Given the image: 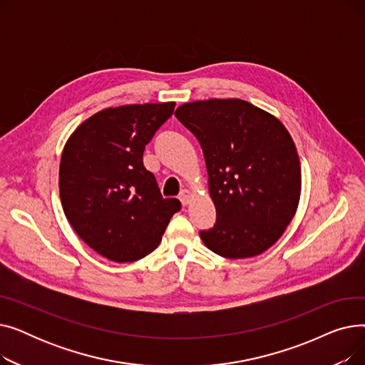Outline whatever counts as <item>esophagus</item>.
Here are the masks:
<instances>
[{"instance_id":"esophagus-1","label":"esophagus","mask_w":365,"mask_h":365,"mask_svg":"<svg viewBox=\"0 0 365 365\" xmlns=\"http://www.w3.org/2000/svg\"><path fill=\"white\" fill-rule=\"evenodd\" d=\"M190 197H192V194H190L187 189H183L182 192H180V195H179V200H180L182 205H187L189 201H190Z\"/></svg>"}]
</instances>
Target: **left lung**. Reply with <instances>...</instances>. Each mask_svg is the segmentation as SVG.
Returning <instances> with one entry per match:
<instances>
[{
	"label": "left lung",
	"instance_id": "obj_1",
	"mask_svg": "<svg viewBox=\"0 0 365 365\" xmlns=\"http://www.w3.org/2000/svg\"><path fill=\"white\" fill-rule=\"evenodd\" d=\"M176 118L201 145L216 207L204 244L227 259L253 257L274 245L300 198V163L290 133L274 115L241 99L185 103Z\"/></svg>",
	"mask_w": 365,
	"mask_h": 365
}]
</instances>
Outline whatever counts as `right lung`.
I'll return each instance as SVG.
<instances>
[{
	"label": "right lung",
	"instance_id": "add662e5",
	"mask_svg": "<svg viewBox=\"0 0 365 365\" xmlns=\"http://www.w3.org/2000/svg\"><path fill=\"white\" fill-rule=\"evenodd\" d=\"M175 102L108 108L86 120L65 145L59 189L66 219L96 253L113 262L149 255L180 210L163 198L143 150Z\"/></svg>",
	"mask_w": 365,
	"mask_h": 365
}]
</instances>
